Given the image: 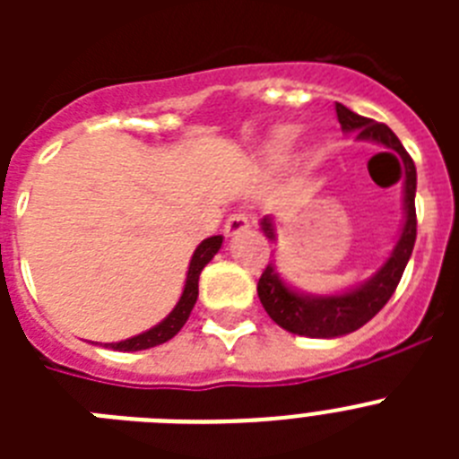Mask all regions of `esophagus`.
Instances as JSON below:
<instances>
[{
    "mask_svg": "<svg viewBox=\"0 0 459 459\" xmlns=\"http://www.w3.org/2000/svg\"><path fill=\"white\" fill-rule=\"evenodd\" d=\"M248 227H250L248 213H246V211H237V213H232V216L225 221V234L227 237H234V234L246 232Z\"/></svg>",
    "mask_w": 459,
    "mask_h": 459,
    "instance_id": "esophagus-1",
    "label": "esophagus"
}]
</instances>
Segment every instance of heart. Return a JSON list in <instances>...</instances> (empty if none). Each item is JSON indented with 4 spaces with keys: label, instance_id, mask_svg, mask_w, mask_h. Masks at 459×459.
<instances>
[{
    "label": "heart",
    "instance_id": "b5f03b06",
    "mask_svg": "<svg viewBox=\"0 0 459 459\" xmlns=\"http://www.w3.org/2000/svg\"><path fill=\"white\" fill-rule=\"evenodd\" d=\"M294 140H296L294 128H280V131L275 133L273 142H271V147H269L271 160H275V163H282V160H287L291 153V147H294Z\"/></svg>",
    "mask_w": 459,
    "mask_h": 459
}]
</instances>
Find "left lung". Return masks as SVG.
Instances as JSON below:
<instances>
[{
    "instance_id": "left-lung-1",
    "label": "left lung",
    "mask_w": 459,
    "mask_h": 459,
    "mask_svg": "<svg viewBox=\"0 0 459 459\" xmlns=\"http://www.w3.org/2000/svg\"><path fill=\"white\" fill-rule=\"evenodd\" d=\"M335 115L347 133H356L359 140L379 142L403 158L407 218H404L400 241L393 248L386 264L381 266L375 278L368 280L366 285L356 287L347 294L310 299V296L291 291L271 264L262 271L257 282V296L264 310L269 312V317L290 333L307 335V338H338V335L351 333L370 322L377 312L386 306L395 287L400 285V278H403L404 266H407L413 243H416V165H413L411 156L404 152L403 142L397 140V135L386 124H377L368 117L356 115L342 103H335ZM262 227H264L266 237L273 238L269 218H264Z\"/></svg>"
}]
</instances>
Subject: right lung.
I'll use <instances>...</instances> for the list:
<instances>
[{"instance_id": "obj_1", "label": "right lung", "mask_w": 459, "mask_h": 459, "mask_svg": "<svg viewBox=\"0 0 459 459\" xmlns=\"http://www.w3.org/2000/svg\"><path fill=\"white\" fill-rule=\"evenodd\" d=\"M221 246H222V237L204 238V241L197 246L193 259H190L184 294H181L177 307L169 312L163 322L158 324V326L149 328L147 333H140V335H135V338L124 340V342L109 344V347L117 351H140V350H149V347H156V344L168 342V340H172L174 335L179 333L181 326L186 324V319L190 317V310H193L195 301H197V282H200L202 269H204V266L211 262V257H213V255L221 250Z\"/></svg>"}]
</instances>
